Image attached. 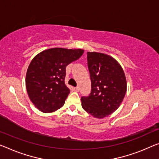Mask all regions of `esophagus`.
I'll return each instance as SVG.
<instances>
[{
  "label": "esophagus",
  "instance_id": "esophagus-1",
  "mask_svg": "<svg viewBox=\"0 0 159 159\" xmlns=\"http://www.w3.org/2000/svg\"><path fill=\"white\" fill-rule=\"evenodd\" d=\"M74 89H75V91L79 92L80 91V87H76L74 88Z\"/></svg>",
  "mask_w": 159,
  "mask_h": 159
}]
</instances>
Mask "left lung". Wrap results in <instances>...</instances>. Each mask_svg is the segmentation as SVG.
I'll return each instance as SVG.
<instances>
[{
    "instance_id": "left-lung-1",
    "label": "left lung",
    "mask_w": 159,
    "mask_h": 159,
    "mask_svg": "<svg viewBox=\"0 0 159 159\" xmlns=\"http://www.w3.org/2000/svg\"><path fill=\"white\" fill-rule=\"evenodd\" d=\"M91 93L82 97V107L95 118L102 119L115 111L126 92V80L119 63L111 56L87 52Z\"/></svg>"
}]
</instances>
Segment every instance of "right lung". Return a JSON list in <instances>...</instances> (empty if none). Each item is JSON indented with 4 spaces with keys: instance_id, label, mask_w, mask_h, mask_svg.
I'll return each mask as SVG.
<instances>
[{
    "instance_id": "add662e5",
    "label": "right lung",
    "mask_w": 159,
    "mask_h": 159,
    "mask_svg": "<svg viewBox=\"0 0 159 159\" xmlns=\"http://www.w3.org/2000/svg\"><path fill=\"white\" fill-rule=\"evenodd\" d=\"M84 50L51 48L39 53L29 65L25 84L29 98L39 110L50 113L61 108L70 93L65 84L66 67Z\"/></svg>"
}]
</instances>
